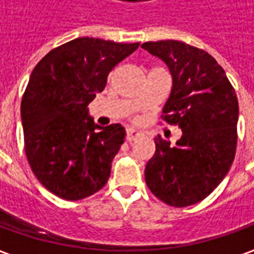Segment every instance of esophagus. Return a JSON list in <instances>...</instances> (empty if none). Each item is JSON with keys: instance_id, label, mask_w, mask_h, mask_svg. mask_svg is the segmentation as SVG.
I'll return each instance as SVG.
<instances>
[{"instance_id": "34e87169", "label": "esophagus", "mask_w": 254, "mask_h": 254, "mask_svg": "<svg viewBox=\"0 0 254 254\" xmlns=\"http://www.w3.org/2000/svg\"><path fill=\"white\" fill-rule=\"evenodd\" d=\"M142 136V133L136 129H127V142H132V140H136Z\"/></svg>"}]
</instances>
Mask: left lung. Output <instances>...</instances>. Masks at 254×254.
I'll list each match as a JSON object with an SVG mask.
<instances>
[{
  "label": "left lung",
  "mask_w": 254,
  "mask_h": 254,
  "mask_svg": "<svg viewBox=\"0 0 254 254\" xmlns=\"http://www.w3.org/2000/svg\"><path fill=\"white\" fill-rule=\"evenodd\" d=\"M142 48L170 68L173 88L162 119L183 130L176 146L154 137L156 152L144 180L164 204L194 205L219 186L233 163L238 97L225 70L205 50L179 40L146 42Z\"/></svg>",
  "instance_id": "8db88e82"
}]
</instances>
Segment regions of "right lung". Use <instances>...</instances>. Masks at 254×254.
Instances as JSON below:
<instances>
[{
    "instance_id": "right-lung-1",
    "label": "right lung",
    "mask_w": 254,
    "mask_h": 254,
    "mask_svg": "<svg viewBox=\"0 0 254 254\" xmlns=\"http://www.w3.org/2000/svg\"><path fill=\"white\" fill-rule=\"evenodd\" d=\"M137 48L77 38L52 49L33 68L21 102L25 153L40 184L59 198L90 197L110 179L125 127H100L87 107L112 68Z\"/></svg>"
}]
</instances>
